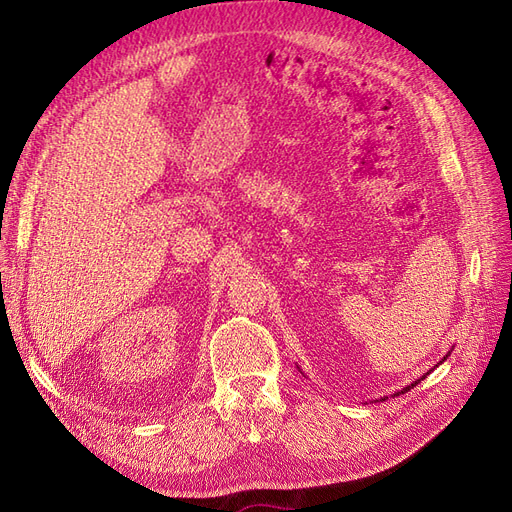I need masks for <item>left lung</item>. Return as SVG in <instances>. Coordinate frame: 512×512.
<instances>
[{"instance_id": "1", "label": "left lung", "mask_w": 512, "mask_h": 512, "mask_svg": "<svg viewBox=\"0 0 512 512\" xmlns=\"http://www.w3.org/2000/svg\"><path fill=\"white\" fill-rule=\"evenodd\" d=\"M446 356H448V354H446ZM446 356H444V359H442V361H446ZM442 361H440V363H442ZM440 363H438V365H440ZM438 365H436V367H438ZM427 374H429V371H427ZM427 374H425V376H423V378H427ZM423 378H418V380H414V382H412V384H408V386H404V389H401V391H397V393H395V395H401V393H406V391H410V389H414V386H416V384H418V382H421V380H423ZM395 395H393V397H395ZM384 399H386V397H384ZM384 399H380V401H384Z\"/></svg>"}]
</instances>
